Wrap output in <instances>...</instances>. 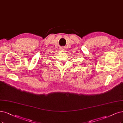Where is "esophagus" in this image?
Listing matches in <instances>:
<instances>
[{"mask_svg":"<svg viewBox=\"0 0 123 123\" xmlns=\"http://www.w3.org/2000/svg\"><path fill=\"white\" fill-rule=\"evenodd\" d=\"M61 50H62V51L65 50V47H61Z\"/></svg>","mask_w":123,"mask_h":123,"instance_id":"esophagus-1","label":"esophagus"}]
</instances>
